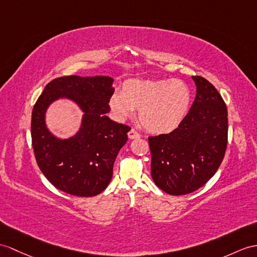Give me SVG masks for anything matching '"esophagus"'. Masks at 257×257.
I'll use <instances>...</instances> for the list:
<instances>
[{
    "label": "esophagus",
    "mask_w": 257,
    "mask_h": 257,
    "mask_svg": "<svg viewBox=\"0 0 257 257\" xmlns=\"http://www.w3.org/2000/svg\"><path fill=\"white\" fill-rule=\"evenodd\" d=\"M128 139L130 140H135V139H140V137H141V135H140V133L139 132H137V131H135L134 128H132V130H131L130 131V132H128Z\"/></svg>",
    "instance_id": "34e87169"
}]
</instances>
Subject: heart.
I'll return each mask as SVG.
<instances>
[{"mask_svg": "<svg viewBox=\"0 0 257 257\" xmlns=\"http://www.w3.org/2000/svg\"><path fill=\"white\" fill-rule=\"evenodd\" d=\"M191 103V91L181 80H130L123 85L121 95L110 99L114 115L124 120L140 110L143 127L150 133L171 132L182 122Z\"/></svg>", "mask_w": 257, "mask_h": 257, "instance_id": "heart-1", "label": "heart"}]
</instances>
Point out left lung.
<instances>
[{
    "mask_svg": "<svg viewBox=\"0 0 257 257\" xmlns=\"http://www.w3.org/2000/svg\"><path fill=\"white\" fill-rule=\"evenodd\" d=\"M192 78L196 97L189 113L171 133L148 137L152 178L170 195H185L208 182L227 149V105L207 79Z\"/></svg>",
    "mask_w": 257,
    "mask_h": 257,
    "instance_id": "obj_1",
    "label": "left lung"
}]
</instances>
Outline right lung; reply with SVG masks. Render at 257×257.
Instances as JSON below:
<instances>
[{
    "instance_id": "right-lung-1",
    "label": "right lung",
    "mask_w": 257,
    "mask_h": 257,
    "mask_svg": "<svg viewBox=\"0 0 257 257\" xmlns=\"http://www.w3.org/2000/svg\"><path fill=\"white\" fill-rule=\"evenodd\" d=\"M113 78H55L46 86L31 114V141L41 172L60 191L79 197L96 196L112 179L113 165L127 142V125L105 115L113 95ZM60 97L70 98L84 112L79 132L66 140L55 138L47 130L45 112Z\"/></svg>"
}]
</instances>
